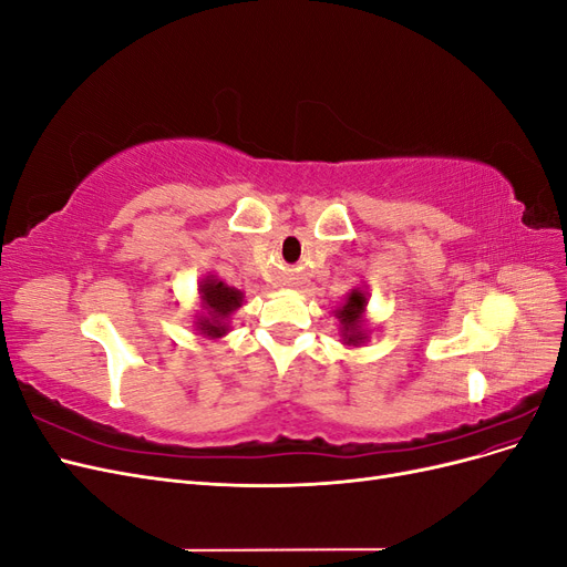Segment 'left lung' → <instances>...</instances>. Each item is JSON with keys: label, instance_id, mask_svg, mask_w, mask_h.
<instances>
[{"label": "left lung", "instance_id": "obj_1", "mask_svg": "<svg viewBox=\"0 0 567 567\" xmlns=\"http://www.w3.org/2000/svg\"><path fill=\"white\" fill-rule=\"evenodd\" d=\"M367 302H369L367 290L352 288L348 298H346V302H342L336 310V317L340 321V333H342V340H346V346L359 348L369 338L367 319H364Z\"/></svg>", "mask_w": 567, "mask_h": 567}]
</instances>
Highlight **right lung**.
<instances>
[{
  "instance_id": "right-lung-1",
  "label": "right lung",
  "mask_w": 567,
  "mask_h": 567,
  "mask_svg": "<svg viewBox=\"0 0 567 567\" xmlns=\"http://www.w3.org/2000/svg\"><path fill=\"white\" fill-rule=\"evenodd\" d=\"M203 315L194 321L196 329L205 338H221L229 331V317L244 305V293L225 281H219L215 274H208L198 286Z\"/></svg>"
}]
</instances>
